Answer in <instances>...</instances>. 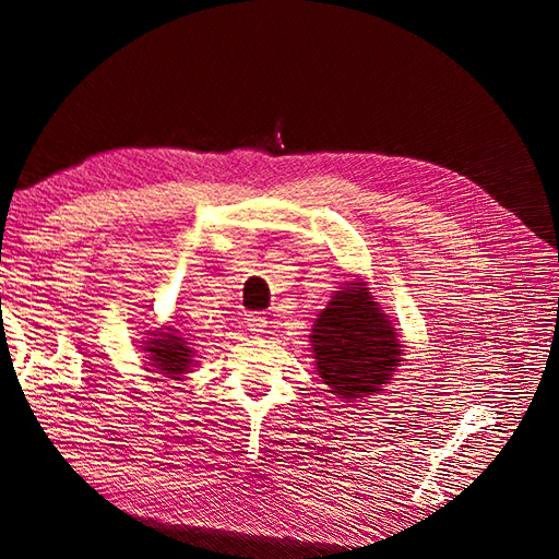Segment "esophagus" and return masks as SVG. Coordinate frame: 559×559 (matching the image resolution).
I'll use <instances>...</instances> for the list:
<instances>
[{"label":"esophagus","mask_w":559,"mask_h":559,"mask_svg":"<svg viewBox=\"0 0 559 559\" xmlns=\"http://www.w3.org/2000/svg\"><path fill=\"white\" fill-rule=\"evenodd\" d=\"M247 329L251 331V333H263L265 329H267V319H265V314L263 312H251V314H247Z\"/></svg>","instance_id":"1"}]
</instances>
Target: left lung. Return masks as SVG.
I'll return each mask as SVG.
<instances>
[{
    "label": "left lung",
    "instance_id": "obj_1",
    "mask_svg": "<svg viewBox=\"0 0 559 559\" xmlns=\"http://www.w3.org/2000/svg\"><path fill=\"white\" fill-rule=\"evenodd\" d=\"M310 337L321 380L331 394L347 401L380 392L403 357L394 326L364 289V282L333 296Z\"/></svg>",
    "mask_w": 559,
    "mask_h": 559
}]
</instances>
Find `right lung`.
<instances>
[{"instance_id":"right-lung-1","label":"right lung","mask_w":559,"mask_h":559,"mask_svg":"<svg viewBox=\"0 0 559 559\" xmlns=\"http://www.w3.org/2000/svg\"><path fill=\"white\" fill-rule=\"evenodd\" d=\"M158 337H148L144 352H148V366L158 368L160 373H165L167 378L179 380V376L183 370H189L193 364V349L189 347L191 343L186 341L181 335V331L177 329H158V333H154Z\"/></svg>"}]
</instances>
